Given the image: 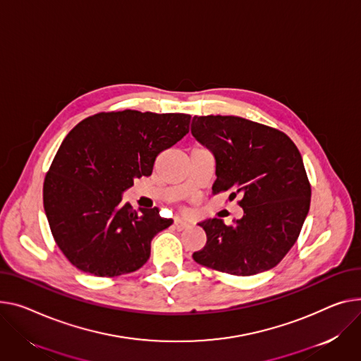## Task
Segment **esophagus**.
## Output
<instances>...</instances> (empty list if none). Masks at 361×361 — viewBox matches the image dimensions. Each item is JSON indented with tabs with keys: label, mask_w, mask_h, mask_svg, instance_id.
<instances>
[{
	"label": "esophagus",
	"mask_w": 361,
	"mask_h": 361,
	"mask_svg": "<svg viewBox=\"0 0 361 361\" xmlns=\"http://www.w3.org/2000/svg\"><path fill=\"white\" fill-rule=\"evenodd\" d=\"M174 225H176V228H177V229H180V231H183V229H185V228H188V226H190V224H188L187 221L180 219V218H176Z\"/></svg>",
	"instance_id": "34e87169"
}]
</instances>
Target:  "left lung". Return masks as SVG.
I'll return each mask as SVG.
<instances>
[{"instance_id":"left-lung-1","label":"left lung","mask_w":361,"mask_h":361,"mask_svg":"<svg viewBox=\"0 0 361 361\" xmlns=\"http://www.w3.org/2000/svg\"><path fill=\"white\" fill-rule=\"evenodd\" d=\"M191 135L216 161L213 193L241 197V219L200 222L207 241L193 258L233 276L267 271L290 251L310 206L299 149L283 132L236 116H195Z\"/></svg>"}]
</instances>
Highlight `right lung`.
Instances as JSON below:
<instances>
[{
	"label": "right lung",
	"instance_id": "1",
	"mask_svg": "<svg viewBox=\"0 0 361 361\" xmlns=\"http://www.w3.org/2000/svg\"><path fill=\"white\" fill-rule=\"evenodd\" d=\"M190 114L99 113L72 129L43 184L52 235L72 266L97 277L136 271L154 236L173 224L157 207L123 203L135 178L151 176L157 157L188 133Z\"/></svg>",
	"mask_w": 361,
	"mask_h": 361
}]
</instances>
